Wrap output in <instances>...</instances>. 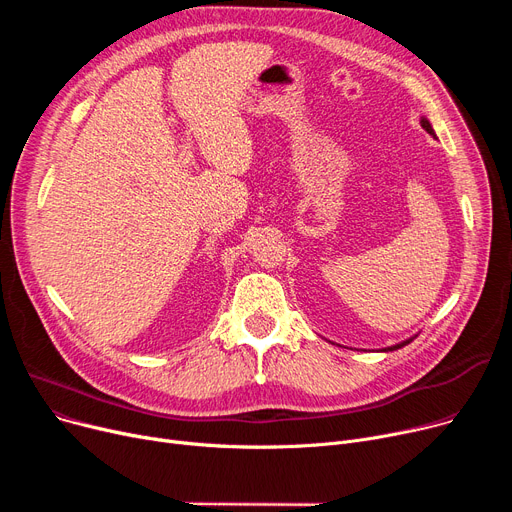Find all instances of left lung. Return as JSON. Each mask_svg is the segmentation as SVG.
Instances as JSON below:
<instances>
[{"label": "left lung", "mask_w": 512, "mask_h": 512, "mask_svg": "<svg viewBox=\"0 0 512 512\" xmlns=\"http://www.w3.org/2000/svg\"><path fill=\"white\" fill-rule=\"evenodd\" d=\"M421 126L429 132V134H434V128H432V124H429L425 118H421ZM411 340H407V342H402V344H396V346H390V351H396V348H400V346H405V344H409Z\"/></svg>", "instance_id": "1"}]
</instances>
